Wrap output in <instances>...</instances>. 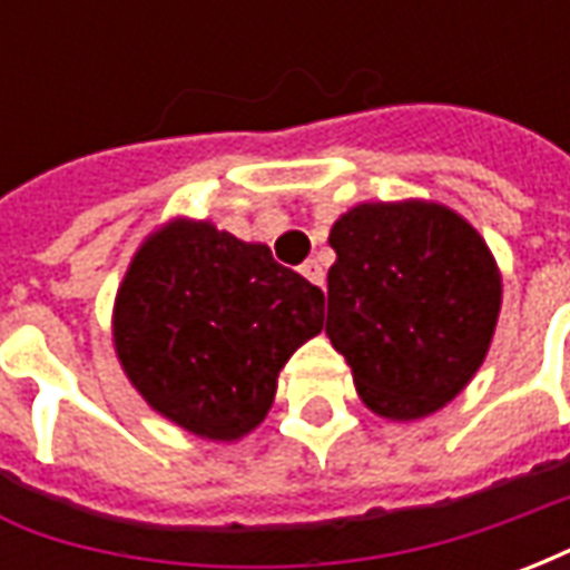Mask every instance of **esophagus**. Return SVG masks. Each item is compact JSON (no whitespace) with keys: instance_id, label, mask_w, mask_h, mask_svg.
<instances>
[{"instance_id":"esophagus-1","label":"esophagus","mask_w":570,"mask_h":570,"mask_svg":"<svg viewBox=\"0 0 570 570\" xmlns=\"http://www.w3.org/2000/svg\"><path fill=\"white\" fill-rule=\"evenodd\" d=\"M298 272L305 274V277H308L314 286H323V281H326V274H323L321 262H317V259H308L305 265H302V268H298Z\"/></svg>"}]
</instances>
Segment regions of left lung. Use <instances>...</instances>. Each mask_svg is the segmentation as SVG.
Wrapping results in <instances>:
<instances>
[{
    "instance_id": "8db88e82",
    "label": "left lung",
    "mask_w": 570,
    "mask_h": 570,
    "mask_svg": "<svg viewBox=\"0 0 570 570\" xmlns=\"http://www.w3.org/2000/svg\"><path fill=\"white\" fill-rule=\"evenodd\" d=\"M330 247L326 335L360 400L415 421L461 394L501 314V272L476 228L433 200H375L335 219Z\"/></svg>"
}]
</instances>
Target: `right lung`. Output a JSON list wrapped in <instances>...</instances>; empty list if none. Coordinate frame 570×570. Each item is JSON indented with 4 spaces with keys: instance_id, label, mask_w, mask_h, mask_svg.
<instances>
[{
    "instance_id": "add662e5",
    "label": "right lung",
    "mask_w": 570,
    "mask_h": 570,
    "mask_svg": "<svg viewBox=\"0 0 570 570\" xmlns=\"http://www.w3.org/2000/svg\"><path fill=\"white\" fill-rule=\"evenodd\" d=\"M323 330V293L207 219H174L130 259L112 311L121 370L158 415L232 442L259 428L277 375Z\"/></svg>"
}]
</instances>
